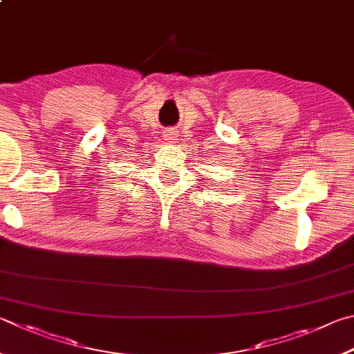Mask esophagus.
Listing matches in <instances>:
<instances>
[{"mask_svg": "<svg viewBox=\"0 0 354 354\" xmlns=\"http://www.w3.org/2000/svg\"><path fill=\"white\" fill-rule=\"evenodd\" d=\"M164 138H165V140H175V138H176V131L173 130V128H167V130L164 131Z\"/></svg>", "mask_w": 354, "mask_h": 354, "instance_id": "esophagus-1", "label": "esophagus"}]
</instances>
